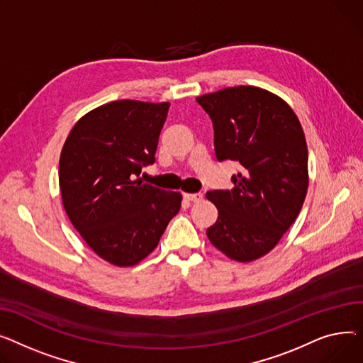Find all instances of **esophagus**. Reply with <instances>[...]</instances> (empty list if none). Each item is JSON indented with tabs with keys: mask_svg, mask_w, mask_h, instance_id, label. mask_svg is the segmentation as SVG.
I'll return each mask as SVG.
<instances>
[{
	"mask_svg": "<svg viewBox=\"0 0 363 363\" xmlns=\"http://www.w3.org/2000/svg\"><path fill=\"white\" fill-rule=\"evenodd\" d=\"M184 198L190 202H201L203 199L202 194H184Z\"/></svg>",
	"mask_w": 363,
	"mask_h": 363,
	"instance_id": "obj_1",
	"label": "esophagus"
}]
</instances>
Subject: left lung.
<instances>
[{
  "mask_svg": "<svg viewBox=\"0 0 363 363\" xmlns=\"http://www.w3.org/2000/svg\"><path fill=\"white\" fill-rule=\"evenodd\" d=\"M196 101L214 125L218 161H238L231 190H211L218 209L209 242L238 262L262 258L296 221L306 198L308 146L290 105L257 86H234Z\"/></svg>",
  "mask_w": 363,
  "mask_h": 363,
  "instance_id": "1",
  "label": "left lung"
}]
</instances>
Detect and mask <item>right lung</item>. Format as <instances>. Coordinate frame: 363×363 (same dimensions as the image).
Masks as SVG:
<instances>
[{"instance_id": "obj_1", "label": "right lung", "mask_w": 363, "mask_h": 363, "mask_svg": "<svg viewBox=\"0 0 363 363\" xmlns=\"http://www.w3.org/2000/svg\"><path fill=\"white\" fill-rule=\"evenodd\" d=\"M169 102L121 99L84 114L64 142L58 182L62 206L82 239L117 267L151 253L182 206L180 191L143 183Z\"/></svg>"}]
</instances>
